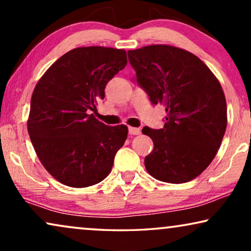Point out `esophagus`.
<instances>
[{
    "instance_id": "1",
    "label": "esophagus",
    "mask_w": 251,
    "mask_h": 251,
    "mask_svg": "<svg viewBox=\"0 0 251 251\" xmlns=\"http://www.w3.org/2000/svg\"><path fill=\"white\" fill-rule=\"evenodd\" d=\"M142 132L139 128H133V126H129V133L130 135H139Z\"/></svg>"
}]
</instances>
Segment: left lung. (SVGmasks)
<instances>
[{
  "instance_id": "left-lung-1",
  "label": "left lung",
  "mask_w": 251,
  "mask_h": 251,
  "mask_svg": "<svg viewBox=\"0 0 251 251\" xmlns=\"http://www.w3.org/2000/svg\"><path fill=\"white\" fill-rule=\"evenodd\" d=\"M128 57L137 83L167 112L162 129L143 128L154 143L146 170L166 183L194 179L214 160L226 130L221 83L203 61L179 48L154 44L129 50Z\"/></svg>"
}]
</instances>
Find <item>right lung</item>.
I'll return each instance as SVG.
<instances>
[{"label":"right lung","mask_w":251,"mask_h":251,"mask_svg":"<svg viewBox=\"0 0 251 251\" xmlns=\"http://www.w3.org/2000/svg\"><path fill=\"white\" fill-rule=\"evenodd\" d=\"M126 63L122 49L76 48L54 61L37 82L27 129L41 163L61 184L88 187L111 173L128 128L106 126L90 113Z\"/></svg>","instance_id":"obj_1"}]
</instances>
